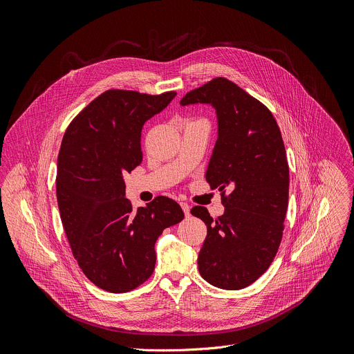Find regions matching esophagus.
I'll use <instances>...</instances> for the list:
<instances>
[{"label":"esophagus","mask_w":354,"mask_h":354,"mask_svg":"<svg viewBox=\"0 0 354 354\" xmlns=\"http://www.w3.org/2000/svg\"><path fill=\"white\" fill-rule=\"evenodd\" d=\"M180 205H181V207H183V210H184L185 218H188V216H189V212H191V206H189L187 202H181Z\"/></svg>","instance_id":"esophagus-1"}]
</instances>
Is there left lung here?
Instances as JSON below:
<instances>
[{
  "instance_id": "obj_1",
  "label": "left lung",
  "mask_w": 354,
  "mask_h": 354,
  "mask_svg": "<svg viewBox=\"0 0 354 354\" xmlns=\"http://www.w3.org/2000/svg\"><path fill=\"white\" fill-rule=\"evenodd\" d=\"M198 103L216 110L218 140L205 176L212 189L222 191L225 205L218 219L203 206L191 209L207 227L198 268L207 283L240 290L265 273L281 241L289 203L286 151L268 107L232 81L215 78L180 102Z\"/></svg>"
}]
</instances>
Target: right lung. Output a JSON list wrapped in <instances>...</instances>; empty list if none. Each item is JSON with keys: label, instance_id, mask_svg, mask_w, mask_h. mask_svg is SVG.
Wrapping results in <instances>:
<instances>
[{"label": "right lung", "instance_id": "add662e5", "mask_svg": "<svg viewBox=\"0 0 354 354\" xmlns=\"http://www.w3.org/2000/svg\"><path fill=\"white\" fill-rule=\"evenodd\" d=\"M176 95L106 91L64 133L55 178L61 222L80 268L106 292L125 293L148 280L158 237L184 219L180 205L167 196L135 210L124 183V174L142 162L144 124Z\"/></svg>", "mask_w": 354, "mask_h": 354}]
</instances>
